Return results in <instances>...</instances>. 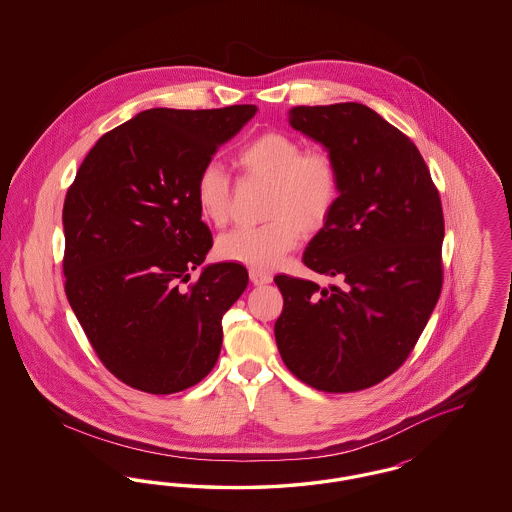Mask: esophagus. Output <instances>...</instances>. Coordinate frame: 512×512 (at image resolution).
Returning a JSON list of instances; mask_svg holds the SVG:
<instances>
[{"label":"esophagus","mask_w":512,"mask_h":512,"mask_svg":"<svg viewBox=\"0 0 512 512\" xmlns=\"http://www.w3.org/2000/svg\"><path fill=\"white\" fill-rule=\"evenodd\" d=\"M249 280H251L253 286H263V284L272 282V276L268 272L259 270V268H249Z\"/></svg>","instance_id":"obj_1"}]
</instances>
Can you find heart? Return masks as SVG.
Returning <instances> with one entry per match:
<instances>
[{
	"label": "heart",
	"mask_w": 512,
	"mask_h": 512,
	"mask_svg": "<svg viewBox=\"0 0 512 512\" xmlns=\"http://www.w3.org/2000/svg\"><path fill=\"white\" fill-rule=\"evenodd\" d=\"M234 167L247 180L268 184L265 217L255 228H238L217 242L220 259L245 267H278L299 242L313 236L336 213L341 172L326 149H305L282 130H268L240 147ZM195 203L201 217L224 226L230 219L232 182L217 165H205L195 180Z\"/></svg>",
	"instance_id": "1"
}]
</instances>
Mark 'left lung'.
<instances>
[{
  "instance_id": "1",
  "label": "left lung",
  "mask_w": 512,
  "mask_h": 512,
  "mask_svg": "<svg viewBox=\"0 0 512 512\" xmlns=\"http://www.w3.org/2000/svg\"><path fill=\"white\" fill-rule=\"evenodd\" d=\"M295 130L324 144L340 203L303 265L340 286L278 274L274 336L293 376L318 391L366 390L407 361L443 286L438 188L418 147L363 103L293 107Z\"/></svg>"
}]
</instances>
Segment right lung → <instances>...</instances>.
Segmentation results:
<instances>
[{"instance_id": "1", "label": "right lung", "mask_w": 512, "mask_h": 512, "mask_svg": "<svg viewBox=\"0 0 512 512\" xmlns=\"http://www.w3.org/2000/svg\"><path fill=\"white\" fill-rule=\"evenodd\" d=\"M255 113L147 109L99 138L67 192V299L99 361L134 390L192 388L219 359L222 315L249 278L217 263L188 284L213 247L195 180Z\"/></svg>"}]
</instances>
